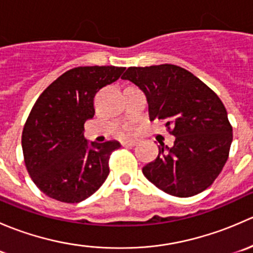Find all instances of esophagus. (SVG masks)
<instances>
[{"instance_id": "obj_1", "label": "esophagus", "mask_w": 253, "mask_h": 253, "mask_svg": "<svg viewBox=\"0 0 253 253\" xmlns=\"http://www.w3.org/2000/svg\"><path fill=\"white\" fill-rule=\"evenodd\" d=\"M137 139H127V141H124L122 142V145L124 147H133V145L137 144Z\"/></svg>"}]
</instances>
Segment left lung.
<instances>
[{"label":"left lung","mask_w":253,"mask_h":253,"mask_svg":"<svg viewBox=\"0 0 253 253\" xmlns=\"http://www.w3.org/2000/svg\"><path fill=\"white\" fill-rule=\"evenodd\" d=\"M128 79L147 95L150 120H164L174 145H159L157 159L143 175L159 190L191 197L214 182L229 158L233 127L219 96L182 67H128Z\"/></svg>","instance_id":"obj_1"}]
</instances>
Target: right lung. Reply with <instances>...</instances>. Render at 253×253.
<instances>
[{
	"mask_svg": "<svg viewBox=\"0 0 253 253\" xmlns=\"http://www.w3.org/2000/svg\"><path fill=\"white\" fill-rule=\"evenodd\" d=\"M125 70L115 66L72 68L35 101L23 128V155L33 182L50 198L82 202L108 177L111 153L121 145L116 141L89 145L84 124L95 114V94Z\"/></svg>",
	"mask_w": 253,
	"mask_h": 253,
	"instance_id": "add662e5",
	"label": "right lung"
}]
</instances>
